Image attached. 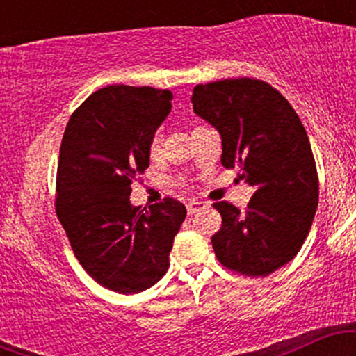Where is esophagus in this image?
I'll return each instance as SVG.
<instances>
[{
    "label": "esophagus",
    "instance_id": "34e87169",
    "mask_svg": "<svg viewBox=\"0 0 356 356\" xmlns=\"http://www.w3.org/2000/svg\"><path fill=\"white\" fill-rule=\"evenodd\" d=\"M204 207H209V204L206 201H189L187 202V214H195V212L204 209Z\"/></svg>",
    "mask_w": 356,
    "mask_h": 356
}]
</instances>
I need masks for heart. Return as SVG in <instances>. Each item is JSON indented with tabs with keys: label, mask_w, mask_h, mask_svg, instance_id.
<instances>
[{
	"label": "heart",
	"mask_w": 356,
	"mask_h": 356,
	"mask_svg": "<svg viewBox=\"0 0 356 356\" xmlns=\"http://www.w3.org/2000/svg\"><path fill=\"white\" fill-rule=\"evenodd\" d=\"M159 154H161V136H159V134H154L149 142V155L155 159Z\"/></svg>",
	"instance_id": "obj_1"
}]
</instances>
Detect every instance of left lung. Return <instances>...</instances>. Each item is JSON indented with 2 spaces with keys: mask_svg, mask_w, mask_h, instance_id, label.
Masks as SVG:
<instances>
[{
  "mask_svg": "<svg viewBox=\"0 0 356 356\" xmlns=\"http://www.w3.org/2000/svg\"><path fill=\"white\" fill-rule=\"evenodd\" d=\"M192 107L220 134L222 165L239 167L256 189L246 212L212 204L222 218L211 239L216 257L239 275H271L298 254L316 212L320 182L308 134L289 102L257 79L195 85Z\"/></svg>",
  "mask_w": 356,
  "mask_h": 356,
  "instance_id": "1",
  "label": "left lung"
}]
</instances>
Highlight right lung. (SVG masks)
<instances>
[{
  "mask_svg": "<svg viewBox=\"0 0 356 356\" xmlns=\"http://www.w3.org/2000/svg\"><path fill=\"white\" fill-rule=\"evenodd\" d=\"M170 90L110 85L72 113L61 138L55 209L81 268L122 295L150 288L169 268L186 206L130 204L149 167V142L169 115Z\"/></svg>",
  "mask_w": 356,
  "mask_h": 356,
  "instance_id": "obj_1",
  "label": "right lung"
}]
</instances>
